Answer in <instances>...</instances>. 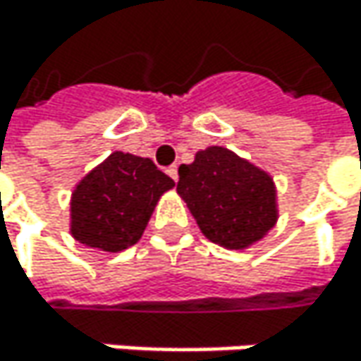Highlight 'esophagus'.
Segmentation results:
<instances>
[{
	"label": "esophagus",
	"mask_w": 361,
	"mask_h": 361,
	"mask_svg": "<svg viewBox=\"0 0 361 361\" xmlns=\"http://www.w3.org/2000/svg\"><path fill=\"white\" fill-rule=\"evenodd\" d=\"M167 173L171 176V180L178 181V167H176V165H173V167H169V169H167Z\"/></svg>",
	"instance_id": "34e87169"
}]
</instances>
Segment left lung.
Returning <instances> with one entry per match:
<instances>
[{
  "mask_svg": "<svg viewBox=\"0 0 361 361\" xmlns=\"http://www.w3.org/2000/svg\"><path fill=\"white\" fill-rule=\"evenodd\" d=\"M178 173V194L211 243L243 251L276 226L274 180L232 150L209 146Z\"/></svg>",
  "mask_w": 361,
  "mask_h": 361,
  "instance_id": "8db88e82",
  "label": "left lung"
}]
</instances>
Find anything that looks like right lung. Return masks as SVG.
Segmentation results:
<instances>
[{
  "instance_id": "1",
  "label": "right lung",
  "mask_w": 361,
  "mask_h": 361,
  "mask_svg": "<svg viewBox=\"0 0 361 361\" xmlns=\"http://www.w3.org/2000/svg\"><path fill=\"white\" fill-rule=\"evenodd\" d=\"M173 185L150 159L116 150L73 190L71 234L92 249H129L142 238L159 198Z\"/></svg>"
}]
</instances>
